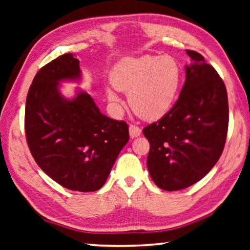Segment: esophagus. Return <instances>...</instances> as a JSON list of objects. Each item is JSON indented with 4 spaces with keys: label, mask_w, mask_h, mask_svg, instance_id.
<instances>
[{
    "label": "esophagus",
    "mask_w": 250,
    "mask_h": 250,
    "mask_svg": "<svg viewBox=\"0 0 250 250\" xmlns=\"http://www.w3.org/2000/svg\"><path fill=\"white\" fill-rule=\"evenodd\" d=\"M129 133H130V137L131 138H137L139 135L141 134V129L139 128L138 125H130L129 126Z\"/></svg>",
    "instance_id": "34e87169"
}]
</instances>
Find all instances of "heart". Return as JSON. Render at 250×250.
<instances>
[{
	"label": "heart",
	"instance_id": "obj_1",
	"mask_svg": "<svg viewBox=\"0 0 250 250\" xmlns=\"http://www.w3.org/2000/svg\"><path fill=\"white\" fill-rule=\"evenodd\" d=\"M117 90L128 94L131 109L143 120L161 119L174 104L181 83V68L171 56L146 55L128 58L111 73ZM108 99L120 104V98L108 88Z\"/></svg>",
	"mask_w": 250,
	"mask_h": 250
}]
</instances>
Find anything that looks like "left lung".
<instances>
[{
	"label": "left lung",
	"mask_w": 250,
	"mask_h": 250,
	"mask_svg": "<svg viewBox=\"0 0 250 250\" xmlns=\"http://www.w3.org/2000/svg\"><path fill=\"white\" fill-rule=\"evenodd\" d=\"M185 65L179 99L166 116L143 129L150 142L146 167L160 188L179 191L202 180L222 155L228 129L226 87L194 50Z\"/></svg>",
	"instance_id": "8db88e82"
}]
</instances>
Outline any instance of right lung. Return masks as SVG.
Here are the masks:
<instances>
[{
	"mask_svg": "<svg viewBox=\"0 0 250 250\" xmlns=\"http://www.w3.org/2000/svg\"><path fill=\"white\" fill-rule=\"evenodd\" d=\"M82 70L73 54H64L39 70L25 105V133L39 167L71 191L95 192L107 181L126 142L125 121L103 115L86 91L62 95V82H79Z\"/></svg>",
	"mask_w": 250,
	"mask_h": 250,
	"instance_id": "right-lung-1",
	"label": "right lung"
}]
</instances>
